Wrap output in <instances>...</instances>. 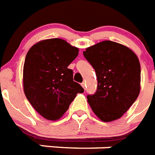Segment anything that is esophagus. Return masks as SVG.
<instances>
[{
  "label": "esophagus",
  "mask_w": 155,
  "mask_h": 155,
  "mask_svg": "<svg viewBox=\"0 0 155 155\" xmlns=\"http://www.w3.org/2000/svg\"><path fill=\"white\" fill-rule=\"evenodd\" d=\"M81 85H82L83 88H84V89H85V86H86L85 82H83V83H81Z\"/></svg>",
  "instance_id": "obj_1"
}]
</instances>
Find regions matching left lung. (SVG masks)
Masks as SVG:
<instances>
[{
	"label": "left lung",
	"mask_w": 155,
	"mask_h": 155,
	"mask_svg": "<svg viewBox=\"0 0 155 155\" xmlns=\"http://www.w3.org/2000/svg\"><path fill=\"white\" fill-rule=\"evenodd\" d=\"M96 71V93L87 99L94 114L104 122L118 120L140 93V66L137 57L126 46L105 41L83 52Z\"/></svg>",
	"instance_id": "8db88e82"
}]
</instances>
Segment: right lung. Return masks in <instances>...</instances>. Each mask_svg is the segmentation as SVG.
Returning a JSON list of instances; mask_svg holds the SVG:
<instances>
[{
  "mask_svg": "<svg viewBox=\"0 0 155 155\" xmlns=\"http://www.w3.org/2000/svg\"><path fill=\"white\" fill-rule=\"evenodd\" d=\"M79 49L64 40L38 42L29 49L23 66V88L34 109L44 118L57 120L63 115L77 93H84L67 68Z\"/></svg>",
  "mask_w": 155,
  "mask_h": 155,
  "instance_id": "right-lung-1",
  "label": "right lung"
}]
</instances>
